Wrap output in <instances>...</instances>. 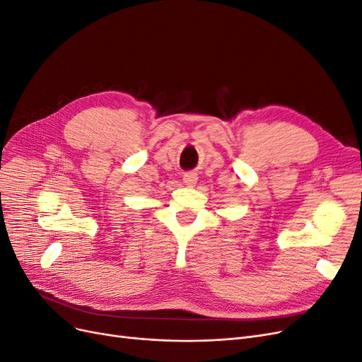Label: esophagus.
I'll return each mask as SVG.
<instances>
[{
	"instance_id": "34e87169",
	"label": "esophagus",
	"mask_w": 362,
	"mask_h": 362,
	"mask_svg": "<svg viewBox=\"0 0 362 362\" xmlns=\"http://www.w3.org/2000/svg\"><path fill=\"white\" fill-rule=\"evenodd\" d=\"M197 180H198V177L195 173H185L183 174V182L188 186H194L197 183Z\"/></svg>"
}]
</instances>
